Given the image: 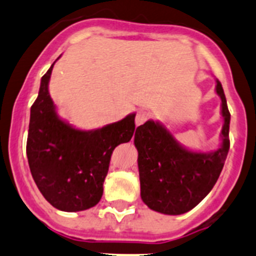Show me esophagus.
<instances>
[{
	"instance_id": "esophagus-1",
	"label": "esophagus",
	"mask_w": 256,
	"mask_h": 256,
	"mask_svg": "<svg viewBox=\"0 0 256 256\" xmlns=\"http://www.w3.org/2000/svg\"><path fill=\"white\" fill-rule=\"evenodd\" d=\"M150 118V112H146V110H140L138 112L137 116H136V126H140L144 123L146 120Z\"/></svg>"
}]
</instances>
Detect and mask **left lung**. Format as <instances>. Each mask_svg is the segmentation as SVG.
<instances>
[{
  "label": "left lung",
  "mask_w": 256,
  "mask_h": 256,
  "mask_svg": "<svg viewBox=\"0 0 256 256\" xmlns=\"http://www.w3.org/2000/svg\"><path fill=\"white\" fill-rule=\"evenodd\" d=\"M216 93L221 99L224 118L218 150H187L160 122L147 120L136 130L140 197L150 210L164 215H181L198 205L215 186L230 148V112L218 79Z\"/></svg>",
  "instance_id": "obj_1"
}]
</instances>
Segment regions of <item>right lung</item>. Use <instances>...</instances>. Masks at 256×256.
<instances>
[{
	"label": "right lung",
	"mask_w": 256,
	"mask_h": 256,
	"mask_svg": "<svg viewBox=\"0 0 256 256\" xmlns=\"http://www.w3.org/2000/svg\"><path fill=\"white\" fill-rule=\"evenodd\" d=\"M54 64L41 78L31 106L26 153L34 181L46 201L58 210L76 212L100 201L112 153L132 140L136 113L98 130H78L58 116L48 93Z\"/></svg>",
	"instance_id": "obj_1"
}]
</instances>
